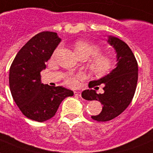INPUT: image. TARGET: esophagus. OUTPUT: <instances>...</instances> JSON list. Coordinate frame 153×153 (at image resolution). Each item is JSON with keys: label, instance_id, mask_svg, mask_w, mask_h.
<instances>
[{"label": "esophagus", "instance_id": "34e87169", "mask_svg": "<svg viewBox=\"0 0 153 153\" xmlns=\"http://www.w3.org/2000/svg\"><path fill=\"white\" fill-rule=\"evenodd\" d=\"M74 96H81V92H79V91H74Z\"/></svg>", "mask_w": 153, "mask_h": 153}]
</instances>
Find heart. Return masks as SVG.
<instances>
[{"label":"heart","mask_w":153,"mask_h":153,"mask_svg":"<svg viewBox=\"0 0 153 153\" xmlns=\"http://www.w3.org/2000/svg\"><path fill=\"white\" fill-rule=\"evenodd\" d=\"M74 49L79 58L87 60L95 56L92 59L89 67L92 73L97 76L105 75L110 72L112 68L113 60L111 57L106 54H101L100 48L97 45L88 43L86 41H78L74 45ZM82 78L83 74H82L69 75L66 79V82L70 86L74 87L78 85L79 79H82Z\"/></svg>","instance_id":"b5f03b06"}]
</instances>
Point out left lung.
Returning <instances> with one entry per match:
<instances>
[{
    "label": "left lung",
    "mask_w": 153,
    "mask_h": 153,
    "mask_svg": "<svg viewBox=\"0 0 153 153\" xmlns=\"http://www.w3.org/2000/svg\"><path fill=\"white\" fill-rule=\"evenodd\" d=\"M106 41L116 53V67L105 76L88 83L89 88L102 84L104 92L98 94L94 89L82 92L85 100L100 101L102 104L100 114L92 116L97 121H108L124 111L134 97L138 82V63L130 47L113 36H109Z\"/></svg>",
    "instance_id": "8db88e82"
}]
</instances>
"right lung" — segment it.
<instances>
[{
	"mask_svg": "<svg viewBox=\"0 0 153 153\" xmlns=\"http://www.w3.org/2000/svg\"><path fill=\"white\" fill-rule=\"evenodd\" d=\"M57 33L42 32L19 51L9 71V85L14 101L25 117L43 122L54 116L59 106L73 91L41 82L40 72L61 43Z\"/></svg>",
	"mask_w": 153,
	"mask_h": 153,
	"instance_id": "right-lung-1",
	"label": "right lung"
}]
</instances>
